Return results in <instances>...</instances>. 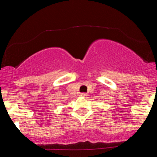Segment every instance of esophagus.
<instances>
[{
  "mask_svg": "<svg viewBox=\"0 0 157 157\" xmlns=\"http://www.w3.org/2000/svg\"><path fill=\"white\" fill-rule=\"evenodd\" d=\"M80 96L82 97H87V94H86V93H81Z\"/></svg>",
  "mask_w": 157,
  "mask_h": 157,
  "instance_id": "1",
  "label": "esophagus"
}]
</instances>
